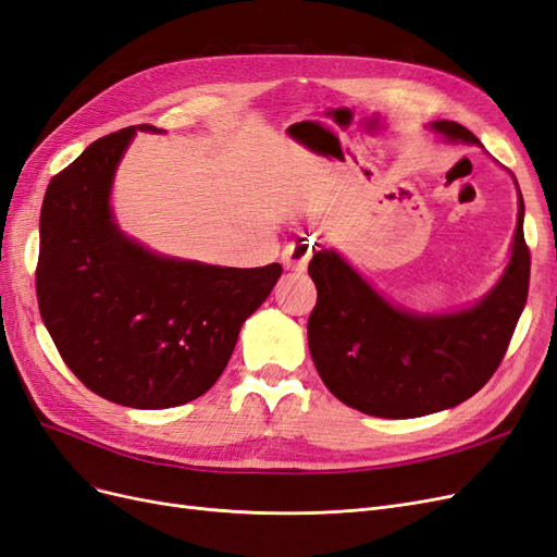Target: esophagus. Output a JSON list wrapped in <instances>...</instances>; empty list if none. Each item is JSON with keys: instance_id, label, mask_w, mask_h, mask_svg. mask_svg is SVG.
I'll use <instances>...</instances> for the list:
<instances>
[{"instance_id": "esophagus-1", "label": "esophagus", "mask_w": 557, "mask_h": 557, "mask_svg": "<svg viewBox=\"0 0 557 557\" xmlns=\"http://www.w3.org/2000/svg\"><path fill=\"white\" fill-rule=\"evenodd\" d=\"M311 252H313V239L311 237H297L295 242L285 246L283 252H281L283 267L288 269V272H305Z\"/></svg>"}]
</instances>
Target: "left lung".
Here are the masks:
<instances>
[{"label": "left lung", "mask_w": 557, "mask_h": 557, "mask_svg": "<svg viewBox=\"0 0 557 557\" xmlns=\"http://www.w3.org/2000/svg\"><path fill=\"white\" fill-rule=\"evenodd\" d=\"M430 129L450 144H479L460 123L434 121ZM522 218L525 205L518 190V223L504 274L476 305L458 311L404 309L360 276L342 252L315 250L309 276L318 301L307 334L327 391L379 418L428 416L479 393L507 352L528 301L530 250Z\"/></svg>", "instance_id": "obj_1"}]
</instances>
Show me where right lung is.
<instances>
[{"mask_svg":"<svg viewBox=\"0 0 557 557\" xmlns=\"http://www.w3.org/2000/svg\"><path fill=\"white\" fill-rule=\"evenodd\" d=\"M137 125L97 139L48 183L37 297L62 360L92 393L132 409H170L223 374L281 264L218 267L160 256L117 227L115 170Z\"/></svg>","mask_w":557,"mask_h":557,"instance_id":"add662e5","label":"right lung"}]
</instances>
